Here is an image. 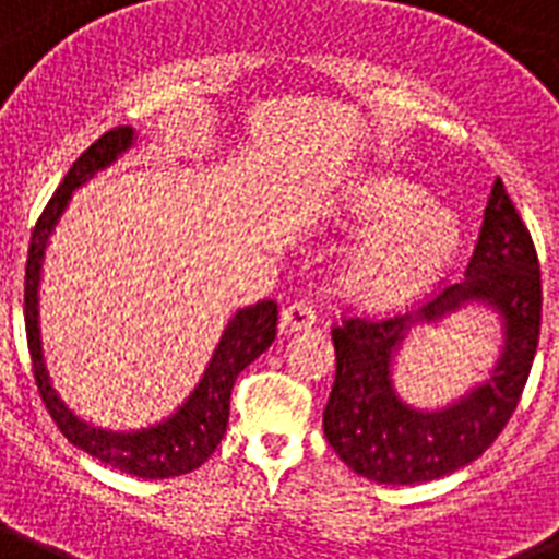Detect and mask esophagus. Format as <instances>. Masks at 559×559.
Here are the masks:
<instances>
[{
	"mask_svg": "<svg viewBox=\"0 0 559 559\" xmlns=\"http://www.w3.org/2000/svg\"><path fill=\"white\" fill-rule=\"evenodd\" d=\"M316 321H318L316 307H309V304H304V301L289 304V307L281 312V323H284V330H289V332L309 330V326H312Z\"/></svg>",
	"mask_w": 559,
	"mask_h": 559,
	"instance_id": "1",
	"label": "esophagus"
}]
</instances>
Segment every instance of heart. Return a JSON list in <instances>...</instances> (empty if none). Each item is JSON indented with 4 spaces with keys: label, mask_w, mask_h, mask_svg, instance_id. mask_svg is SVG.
Here are the masks:
<instances>
[{
    "label": "heart",
    "mask_w": 559,
    "mask_h": 559,
    "mask_svg": "<svg viewBox=\"0 0 559 559\" xmlns=\"http://www.w3.org/2000/svg\"><path fill=\"white\" fill-rule=\"evenodd\" d=\"M355 213L374 236L352 252L344 289L364 304H401L426 289L449 261L452 222L426 210L415 187L381 178L360 190Z\"/></svg>",
    "instance_id": "obj_1"
}]
</instances>
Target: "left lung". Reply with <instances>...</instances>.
I'll return each mask as SVG.
<instances>
[{
  "mask_svg": "<svg viewBox=\"0 0 559 559\" xmlns=\"http://www.w3.org/2000/svg\"><path fill=\"white\" fill-rule=\"evenodd\" d=\"M468 300L489 302L504 321L496 367L466 396L420 411L396 374V352L415 322H437ZM540 261L532 233L511 204L503 181L489 204L466 281L389 318H344L332 326L335 383L323 409V435L337 457L374 483H429L477 461L518 409L540 341Z\"/></svg>",
  "mask_w": 559,
  "mask_h": 559,
  "instance_id": "obj_1",
  "label": "left lung"
}]
</instances>
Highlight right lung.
<instances>
[{
  "mask_svg": "<svg viewBox=\"0 0 559 559\" xmlns=\"http://www.w3.org/2000/svg\"><path fill=\"white\" fill-rule=\"evenodd\" d=\"M133 144V128H112L102 139L84 150L73 162L48 207L41 210L39 222L33 227L31 250H27L25 266V330L27 346H31L33 374L39 395L48 406L50 417L62 429L64 438L87 452L91 457L102 461L105 466L119 468L124 475L144 477V480H162V477L187 475L207 461L215 447L222 443L229 420V395L238 374L250 367L261 352L270 349L275 341L278 326V304L258 301L247 309H238L233 321L227 323L222 341L215 346L207 369L192 386L190 395L170 415L158 417L156 424L135 426V429H110L96 426L79 417L50 383L45 355H41V332H39V281L45 247L53 233L59 215L68 207L70 195L82 187L87 178L105 170L124 150Z\"/></svg>",
  "mask_w": 559,
  "mask_h": 559,
  "instance_id": "obj_1",
  "label": "right lung"
}]
</instances>
